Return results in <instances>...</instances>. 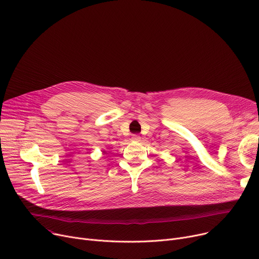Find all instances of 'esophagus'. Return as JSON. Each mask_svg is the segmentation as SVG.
Masks as SVG:
<instances>
[{
	"mask_svg": "<svg viewBox=\"0 0 259 259\" xmlns=\"http://www.w3.org/2000/svg\"><path fill=\"white\" fill-rule=\"evenodd\" d=\"M132 140L135 141V142H139V141H141V137L139 135H133Z\"/></svg>",
	"mask_w": 259,
	"mask_h": 259,
	"instance_id": "esophagus-1",
	"label": "esophagus"
}]
</instances>
